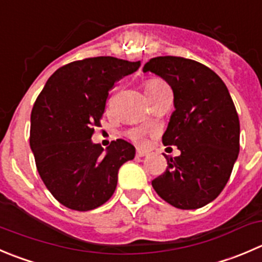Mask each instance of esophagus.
I'll list each match as a JSON object with an SVG mask.
<instances>
[{
    "mask_svg": "<svg viewBox=\"0 0 262 262\" xmlns=\"http://www.w3.org/2000/svg\"><path fill=\"white\" fill-rule=\"evenodd\" d=\"M147 154H148V152L144 151V149H141V148L137 149V152H136L137 157H144V156H147Z\"/></svg>",
    "mask_w": 262,
    "mask_h": 262,
    "instance_id": "34e87169",
    "label": "esophagus"
}]
</instances>
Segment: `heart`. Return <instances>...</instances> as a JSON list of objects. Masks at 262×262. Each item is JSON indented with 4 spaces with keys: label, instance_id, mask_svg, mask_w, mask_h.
<instances>
[{
    "label": "heart",
    "instance_id": "heart-1",
    "mask_svg": "<svg viewBox=\"0 0 262 262\" xmlns=\"http://www.w3.org/2000/svg\"><path fill=\"white\" fill-rule=\"evenodd\" d=\"M165 85L166 84L162 80L151 79L148 82H146V84H144V91L146 92H152V91H156L159 88L165 87ZM128 136L132 141H134L138 144H143L144 141H146V133H144V130H141V129H133V130L129 132Z\"/></svg>",
    "mask_w": 262,
    "mask_h": 262
}]
</instances>
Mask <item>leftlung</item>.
<instances>
[{
  "label": "left lung",
  "mask_w": 262,
  "mask_h": 262,
  "mask_svg": "<svg viewBox=\"0 0 262 262\" xmlns=\"http://www.w3.org/2000/svg\"><path fill=\"white\" fill-rule=\"evenodd\" d=\"M174 93L175 111L162 136L180 155L152 180L164 201L194 210L214 201L229 180L239 154V119L227 85L204 63L177 56L154 57L143 67Z\"/></svg>",
  "instance_id": "obj_1"
}]
</instances>
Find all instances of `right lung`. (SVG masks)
<instances>
[{
  "label": "right lung",
  "instance_id": "add662e5",
  "mask_svg": "<svg viewBox=\"0 0 262 262\" xmlns=\"http://www.w3.org/2000/svg\"><path fill=\"white\" fill-rule=\"evenodd\" d=\"M141 61L111 56L84 58L56 70L35 100L30 115V148L47 189L61 205L88 211L115 192L118 171L136 148L116 139L103 151L91 141L100 126L108 91Z\"/></svg>",
  "mask_w": 262,
  "mask_h": 262
}]
</instances>
